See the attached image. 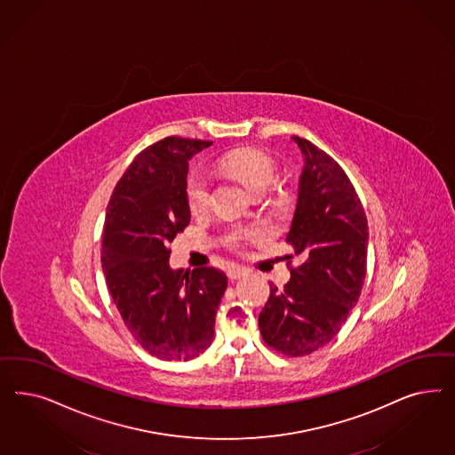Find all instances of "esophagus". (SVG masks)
I'll return each instance as SVG.
<instances>
[{
    "mask_svg": "<svg viewBox=\"0 0 455 455\" xmlns=\"http://www.w3.org/2000/svg\"><path fill=\"white\" fill-rule=\"evenodd\" d=\"M250 271L244 267V266H239V264H231V266H228V269H226V275H228V278L229 279H239L243 278V276H246Z\"/></svg>",
    "mask_w": 455,
    "mask_h": 455,
    "instance_id": "esophagus-1",
    "label": "esophagus"
}]
</instances>
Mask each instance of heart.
I'll list each match as a JSON object with an SVG mask.
<instances>
[{
  "instance_id": "b5f03b06",
  "label": "heart",
  "mask_w": 455,
  "mask_h": 455,
  "mask_svg": "<svg viewBox=\"0 0 455 455\" xmlns=\"http://www.w3.org/2000/svg\"><path fill=\"white\" fill-rule=\"evenodd\" d=\"M220 167L228 174L235 177L244 188L252 194L258 191H267L278 177L276 162L259 148L243 147L228 152L222 156ZM211 197V182L203 171H192L186 180V199L192 214L204 212ZM256 231L235 228L224 235V243L231 248H239L243 243L256 237Z\"/></svg>"
}]
</instances>
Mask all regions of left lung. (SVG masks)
Listing matches in <instances>:
<instances>
[{"label": "left lung", "mask_w": 455, "mask_h": 455, "mask_svg": "<svg viewBox=\"0 0 455 455\" xmlns=\"http://www.w3.org/2000/svg\"><path fill=\"white\" fill-rule=\"evenodd\" d=\"M293 140L305 169L286 243L303 263L290 266L291 279L283 290L271 286L258 322L269 348L305 356L337 337L362 294L368 222L339 164L307 139L293 135Z\"/></svg>", "instance_id": "8db88e82"}]
</instances>
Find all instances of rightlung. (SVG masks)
I'll list each match as a JSON object with an SVG mask.
<instances>
[{"label":"right lung","instance_id":"add662e5","mask_svg":"<svg viewBox=\"0 0 455 455\" xmlns=\"http://www.w3.org/2000/svg\"><path fill=\"white\" fill-rule=\"evenodd\" d=\"M212 142L165 137L146 147L120 177L103 222L107 288L133 339L152 356L188 362L214 338L228 278L216 267L172 271L171 243L191 211L189 159Z\"/></svg>","mask_w":455,"mask_h":455}]
</instances>
